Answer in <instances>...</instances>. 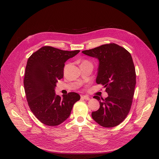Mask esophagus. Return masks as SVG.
Listing matches in <instances>:
<instances>
[{
  "mask_svg": "<svg viewBox=\"0 0 159 159\" xmlns=\"http://www.w3.org/2000/svg\"><path fill=\"white\" fill-rule=\"evenodd\" d=\"M81 98L85 100H89L90 98L87 96H81Z\"/></svg>",
  "mask_w": 159,
  "mask_h": 159,
  "instance_id": "esophagus-1",
  "label": "esophagus"
}]
</instances>
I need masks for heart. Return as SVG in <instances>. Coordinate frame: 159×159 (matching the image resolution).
Wrapping results in <instances>:
<instances>
[{"label": "heart", "mask_w": 159, "mask_h": 159, "mask_svg": "<svg viewBox=\"0 0 159 159\" xmlns=\"http://www.w3.org/2000/svg\"><path fill=\"white\" fill-rule=\"evenodd\" d=\"M87 61V62H88V61Z\"/></svg>", "instance_id": "heart-1"}]
</instances>
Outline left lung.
Masks as SVG:
<instances>
[{
  "mask_svg": "<svg viewBox=\"0 0 159 159\" xmlns=\"http://www.w3.org/2000/svg\"><path fill=\"white\" fill-rule=\"evenodd\" d=\"M82 52L99 60L96 83L104 85L108 94L104 99L94 96L100 107L92 112V117L103 127L116 126L126 118L133 102L136 73L131 54L115 43Z\"/></svg>",
  "mask_w": 159,
  "mask_h": 159,
  "instance_id": "left-lung-1",
  "label": "left lung"
}]
</instances>
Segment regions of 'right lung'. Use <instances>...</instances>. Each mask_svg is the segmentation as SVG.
Returning <instances> with one entry per match:
<instances>
[{
  "label": "right lung",
  "mask_w": 159,
  "mask_h": 159,
  "mask_svg": "<svg viewBox=\"0 0 159 159\" xmlns=\"http://www.w3.org/2000/svg\"><path fill=\"white\" fill-rule=\"evenodd\" d=\"M80 50L65 51L45 46L28 58L24 78L26 99L31 111L42 123L55 126L69 117L80 99L76 93L56 95L58 80L63 77L65 62Z\"/></svg>",
  "instance_id": "add662e5"
}]
</instances>
